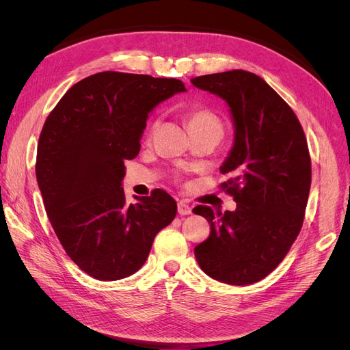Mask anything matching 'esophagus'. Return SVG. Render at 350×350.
<instances>
[{"mask_svg": "<svg viewBox=\"0 0 350 350\" xmlns=\"http://www.w3.org/2000/svg\"><path fill=\"white\" fill-rule=\"evenodd\" d=\"M178 213L181 216L191 215V206L185 203V201H179V203H178Z\"/></svg>", "mask_w": 350, "mask_h": 350, "instance_id": "esophagus-1", "label": "esophagus"}]
</instances>
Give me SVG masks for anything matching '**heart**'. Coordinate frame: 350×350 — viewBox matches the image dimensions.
I'll return each mask as SVG.
<instances>
[{"label":"heart","instance_id":"1","mask_svg":"<svg viewBox=\"0 0 350 350\" xmlns=\"http://www.w3.org/2000/svg\"><path fill=\"white\" fill-rule=\"evenodd\" d=\"M185 124L191 135L200 133H217L221 135V133H224V124H221L220 116L215 111L204 107H196L188 109L185 112ZM154 126L156 124L152 125V133Z\"/></svg>","mask_w":350,"mask_h":350}]
</instances>
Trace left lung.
Wrapping results in <instances>:
<instances>
[{
  "instance_id": "8db88e82",
  "label": "left lung",
  "mask_w": 350,
  "mask_h": 350,
  "mask_svg": "<svg viewBox=\"0 0 350 350\" xmlns=\"http://www.w3.org/2000/svg\"><path fill=\"white\" fill-rule=\"evenodd\" d=\"M224 99L235 126L234 146L220 166V188L234 211L193 208L210 224L194 248L207 276L228 284L260 282L276 269L299 235L311 188V157L299 120L254 72L232 70L191 79Z\"/></svg>"
}]
</instances>
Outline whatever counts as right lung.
<instances>
[{"instance_id": "right-lung-1", "label": "right lung", "mask_w": 350, "mask_h": 350, "mask_svg": "<svg viewBox=\"0 0 350 350\" xmlns=\"http://www.w3.org/2000/svg\"><path fill=\"white\" fill-rule=\"evenodd\" d=\"M179 92L185 86L176 79L103 71L68 89L44 124L36 179L46 215L68 257L94 279L140 270L157 232L176 216L163 189L129 204L121 185L149 115Z\"/></svg>"}]
</instances>
